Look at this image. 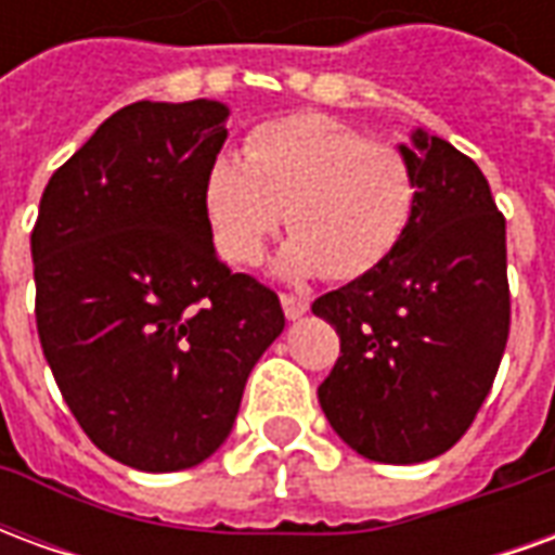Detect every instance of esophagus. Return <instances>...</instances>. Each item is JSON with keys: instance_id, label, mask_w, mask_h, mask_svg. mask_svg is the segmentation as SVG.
<instances>
[{"instance_id": "1", "label": "esophagus", "mask_w": 555, "mask_h": 555, "mask_svg": "<svg viewBox=\"0 0 555 555\" xmlns=\"http://www.w3.org/2000/svg\"><path fill=\"white\" fill-rule=\"evenodd\" d=\"M279 300H282V309H285V318H288V321H297V318H302V314L309 312V300L300 297V294H282Z\"/></svg>"}]
</instances>
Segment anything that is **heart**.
Listing matches in <instances>:
<instances>
[{"mask_svg": "<svg viewBox=\"0 0 555 555\" xmlns=\"http://www.w3.org/2000/svg\"><path fill=\"white\" fill-rule=\"evenodd\" d=\"M243 157L219 154L205 178V210L222 258L253 264L288 219L279 253L288 276L350 282L396 253L416 214V171L392 142L365 139L326 115L255 127Z\"/></svg>", "mask_w": 555, "mask_h": 555, "instance_id": "obj_1", "label": "heart"}]
</instances>
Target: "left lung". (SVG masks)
Listing matches in <instances>:
<instances>
[{
	"mask_svg": "<svg viewBox=\"0 0 555 555\" xmlns=\"http://www.w3.org/2000/svg\"><path fill=\"white\" fill-rule=\"evenodd\" d=\"M410 139L401 151L418 195L404 241L312 302L341 341L318 386L321 410L353 452L380 464H422L464 437L512 324L505 217L488 178L446 139Z\"/></svg>",
	"mask_w": 555,
	"mask_h": 555,
	"instance_id": "left-lung-1",
	"label": "left lung"
}]
</instances>
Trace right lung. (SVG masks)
Listing matches in <instances>:
<instances>
[{
    "label": "right lung",
    "instance_id": "right-lung-1",
    "mask_svg": "<svg viewBox=\"0 0 555 555\" xmlns=\"http://www.w3.org/2000/svg\"><path fill=\"white\" fill-rule=\"evenodd\" d=\"M217 101H139L106 118L47 183L31 229L35 321L89 440L142 473L202 464L285 312L214 249L205 178Z\"/></svg>",
    "mask_w": 555,
    "mask_h": 555
}]
</instances>
